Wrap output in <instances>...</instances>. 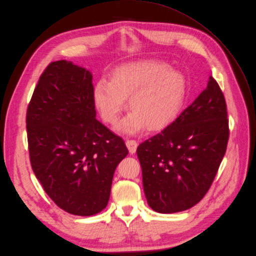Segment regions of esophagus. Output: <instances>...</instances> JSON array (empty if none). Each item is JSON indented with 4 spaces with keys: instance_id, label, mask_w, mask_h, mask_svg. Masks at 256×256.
Here are the masks:
<instances>
[{
    "instance_id": "34e87169",
    "label": "esophagus",
    "mask_w": 256,
    "mask_h": 256,
    "mask_svg": "<svg viewBox=\"0 0 256 256\" xmlns=\"http://www.w3.org/2000/svg\"><path fill=\"white\" fill-rule=\"evenodd\" d=\"M126 146L129 150V153L130 154H134L135 152H136V148L138 146V144L136 140H126Z\"/></svg>"
}]
</instances>
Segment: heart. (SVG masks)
I'll return each instance as SVG.
<instances>
[{"label":"heart","instance_id":"1","mask_svg":"<svg viewBox=\"0 0 256 256\" xmlns=\"http://www.w3.org/2000/svg\"><path fill=\"white\" fill-rule=\"evenodd\" d=\"M184 75L164 62L146 60L120 65L110 74V82L99 80L94 88V103L105 122L114 125L126 108L131 112L118 129L135 134L170 126L181 112L186 99Z\"/></svg>","mask_w":256,"mask_h":256}]
</instances>
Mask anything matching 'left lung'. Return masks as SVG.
Masks as SVG:
<instances>
[{"label":"left lung","mask_w":256,"mask_h":256,"mask_svg":"<svg viewBox=\"0 0 256 256\" xmlns=\"http://www.w3.org/2000/svg\"><path fill=\"white\" fill-rule=\"evenodd\" d=\"M228 135L226 103L210 76L204 91L176 121L136 150L148 206L172 214L200 202L214 181Z\"/></svg>","instance_id":"1"}]
</instances>
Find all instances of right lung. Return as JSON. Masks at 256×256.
Listing matches in <instances>:
<instances>
[{
    "mask_svg": "<svg viewBox=\"0 0 256 256\" xmlns=\"http://www.w3.org/2000/svg\"><path fill=\"white\" fill-rule=\"evenodd\" d=\"M93 75L72 62L50 63L26 110L30 160L44 191L67 213L92 216L108 206L124 140L98 120Z\"/></svg>",
    "mask_w": 256,
    "mask_h": 256,
    "instance_id": "right-lung-1",
    "label": "right lung"
}]
</instances>
